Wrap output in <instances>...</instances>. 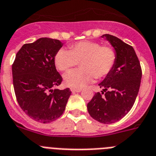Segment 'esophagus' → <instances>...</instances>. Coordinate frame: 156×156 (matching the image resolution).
I'll use <instances>...</instances> for the list:
<instances>
[{
	"label": "esophagus",
	"instance_id": "esophagus-1",
	"mask_svg": "<svg viewBox=\"0 0 156 156\" xmlns=\"http://www.w3.org/2000/svg\"><path fill=\"white\" fill-rule=\"evenodd\" d=\"M70 90L72 93H80L82 91V89H71Z\"/></svg>",
	"mask_w": 156,
	"mask_h": 156
}]
</instances>
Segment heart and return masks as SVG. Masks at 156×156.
Wrapping results in <instances>:
<instances>
[{
  "instance_id": "b5f03b06",
  "label": "heart",
  "mask_w": 156,
  "mask_h": 156,
  "mask_svg": "<svg viewBox=\"0 0 156 156\" xmlns=\"http://www.w3.org/2000/svg\"><path fill=\"white\" fill-rule=\"evenodd\" d=\"M117 59L115 51L110 46L101 45L92 41H82L72 44L70 50L60 48L54 57L55 67L67 71L79 62L82 68L71 70L64 75V83L72 89H81L96 78L107 76Z\"/></svg>"
}]
</instances>
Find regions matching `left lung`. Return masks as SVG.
Listing matches in <instances>:
<instances>
[{
    "label": "left lung",
    "mask_w": 156,
    "mask_h": 156,
    "mask_svg": "<svg viewBox=\"0 0 156 156\" xmlns=\"http://www.w3.org/2000/svg\"><path fill=\"white\" fill-rule=\"evenodd\" d=\"M116 52L114 68L99 84L102 96L95 93L87 104L93 119L104 124L119 121L133 106L140 86L142 70L140 61L132 46L111 34H104Z\"/></svg>",
    "instance_id": "obj_1"
}]
</instances>
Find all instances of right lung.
I'll return each instance as SVG.
<instances>
[{
  "instance_id": "1",
  "label": "right lung",
  "mask_w": 156,
  "mask_h": 156,
  "mask_svg": "<svg viewBox=\"0 0 156 156\" xmlns=\"http://www.w3.org/2000/svg\"><path fill=\"white\" fill-rule=\"evenodd\" d=\"M63 43L41 37L22 46L12 64L13 86L19 105L30 118L42 123L62 115L71 91L52 88L63 78L55 68L54 57Z\"/></svg>"
}]
</instances>
